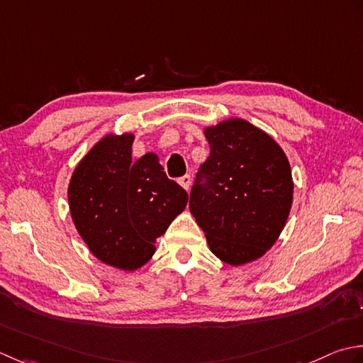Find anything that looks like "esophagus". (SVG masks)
Here are the masks:
<instances>
[{
  "label": "esophagus",
  "instance_id": "34e87169",
  "mask_svg": "<svg viewBox=\"0 0 363 363\" xmlns=\"http://www.w3.org/2000/svg\"><path fill=\"white\" fill-rule=\"evenodd\" d=\"M179 183L182 184V186L184 188V189H189V186H191V177L189 175H183L182 179H179Z\"/></svg>",
  "mask_w": 363,
  "mask_h": 363
}]
</instances>
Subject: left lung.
<instances>
[{
  "label": "left lung",
  "instance_id": "8db88e82",
  "mask_svg": "<svg viewBox=\"0 0 363 363\" xmlns=\"http://www.w3.org/2000/svg\"><path fill=\"white\" fill-rule=\"evenodd\" d=\"M203 133L210 157L199 169L189 210L219 260L254 262L277 241L290 214V162L268 133L238 117Z\"/></svg>",
  "mask_w": 363,
  "mask_h": 363
}]
</instances>
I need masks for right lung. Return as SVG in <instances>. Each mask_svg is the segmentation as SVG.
<instances>
[{
    "label": "right lung",
    "instance_id": "right-lung-1",
    "mask_svg": "<svg viewBox=\"0 0 363 363\" xmlns=\"http://www.w3.org/2000/svg\"><path fill=\"white\" fill-rule=\"evenodd\" d=\"M135 136L106 135L78 162L69 183L70 214L81 238L100 262L139 269L155 241L188 203V192L169 180L158 157L133 161Z\"/></svg>",
    "mask_w": 363,
    "mask_h": 363
}]
</instances>
